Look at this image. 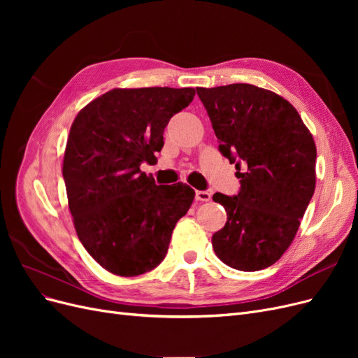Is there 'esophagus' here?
<instances>
[{
  "label": "esophagus",
  "mask_w": 358,
  "mask_h": 358,
  "mask_svg": "<svg viewBox=\"0 0 358 358\" xmlns=\"http://www.w3.org/2000/svg\"><path fill=\"white\" fill-rule=\"evenodd\" d=\"M196 200L197 201H209L210 200V192H208V191H196Z\"/></svg>",
  "instance_id": "obj_1"
}]
</instances>
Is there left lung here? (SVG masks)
Segmentation results:
<instances>
[{"label": "left lung", "mask_w": 358, "mask_h": 358, "mask_svg": "<svg viewBox=\"0 0 358 358\" xmlns=\"http://www.w3.org/2000/svg\"><path fill=\"white\" fill-rule=\"evenodd\" d=\"M241 191L213 194L227 222L212 236L221 262L243 272L275 264L292 243L315 191L317 146L294 106L249 83L197 88Z\"/></svg>", "instance_id": "1"}]
</instances>
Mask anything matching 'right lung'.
<instances>
[{
  "label": "right lung",
  "instance_id": "obj_1",
  "mask_svg": "<svg viewBox=\"0 0 358 358\" xmlns=\"http://www.w3.org/2000/svg\"><path fill=\"white\" fill-rule=\"evenodd\" d=\"M194 95V88H115L74 117L62 162L69 209L79 241L107 272L155 268L191 208L189 185H155L140 164L157 159L170 117Z\"/></svg>",
  "mask_w": 358,
  "mask_h": 358
}]
</instances>
